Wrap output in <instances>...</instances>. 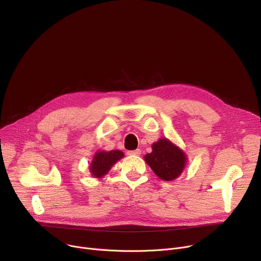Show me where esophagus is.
Segmentation results:
<instances>
[{
    "label": "esophagus",
    "mask_w": 261,
    "mask_h": 261,
    "mask_svg": "<svg viewBox=\"0 0 261 261\" xmlns=\"http://www.w3.org/2000/svg\"><path fill=\"white\" fill-rule=\"evenodd\" d=\"M128 155H140L141 154V149H136V150H131V151L127 152Z\"/></svg>",
    "instance_id": "1"
}]
</instances>
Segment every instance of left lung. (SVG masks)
<instances>
[{"instance_id": "1", "label": "left lung", "mask_w": 261, "mask_h": 261, "mask_svg": "<svg viewBox=\"0 0 261 261\" xmlns=\"http://www.w3.org/2000/svg\"><path fill=\"white\" fill-rule=\"evenodd\" d=\"M148 165L162 180L171 181L184 169L186 156L183 151L166 139L152 145V152L145 156Z\"/></svg>"}]
</instances>
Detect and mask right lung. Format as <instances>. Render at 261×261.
Returning a JSON list of instances; mask_svg holds the SVG:
<instances>
[{
    "label": "right lung",
    "mask_w": 261,
    "mask_h": 261,
    "mask_svg": "<svg viewBox=\"0 0 261 261\" xmlns=\"http://www.w3.org/2000/svg\"><path fill=\"white\" fill-rule=\"evenodd\" d=\"M123 156V153L120 150H113V151H99L95 154L92 164H91V172L94 176L100 177L106 174L110 168L113 166L118 160Z\"/></svg>",
    "instance_id": "right-lung-1"
}]
</instances>
